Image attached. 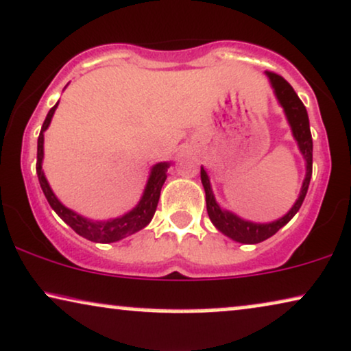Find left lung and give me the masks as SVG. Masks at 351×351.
I'll use <instances>...</instances> for the list:
<instances>
[{"mask_svg":"<svg viewBox=\"0 0 351 351\" xmlns=\"http://www.w3.org/2000/svg\"><path fill=\"white\" fill-rule=\"evenodd\" d=\"M267 77L269 78V82H271V86L274 88L278 101H280L281 106L285 108L286 117H288L291 129H293L294 138L298 141L299 149H301L304 158H306L307 173L306 180H304L302 183L301 194H299V199L285 217L269 223H253L243 221V219L237 217L235 214L229 213V210H222L219 208L216 199H214L213 189H210L208 173H206L204 168L201 167V181L206 191V208H208L209 219L222 234H226L227 237H230L232 240L240 243H260L276 234L281 227H285L291 219L296 216L299 208L302 206V201L304 197H306L307 189H309L312 176V135L306 106H304L302 101L299 99V96L296 95V91L293 90V86H291L281 75L274 73V71H267Z\"/></svg>","mask_w":351,"mask_h":351,"instance_id":"8db88e82","label":"left lung"}]
</instances>
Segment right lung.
<instances>
[{"label":"right lung","instance_id":"obj_1","mask_svg":"<svg viewBox=\"0 0 351 351\" xmlns=\"http://www.w3.org/2000/svg\"><path fill=\"white\" fill-rule=\"evenodd\" d=\"M57 106L58 103L49 111L44 124H42L39 138H37L36 171H37V178H39L40 188L42 191H44L45 197H47L50 208L58 214V217H60L63 222L69 223L71 229L77 232L78 235H82V237H84L86 240H91V242H98V243L117 242V240L128 237V235H132L137 230L143 229V227L152 221L155 210H157L160 191H162L165 180H167V170L170 165L158 163L152 168L149 183H147L142 199L132 210H130V213L124 214L122 217H116L112 219V221H106V222L88 221V219L82 217L80 214L73 213V210H70L69 208H65V206L55 197V194L49 186L47 180H45L44 171H42V157H44V130L49 128L50 121H52V116L55 112V108Z\"/></svg>","mask_w":351,"mask_h":351}]
</instances>
